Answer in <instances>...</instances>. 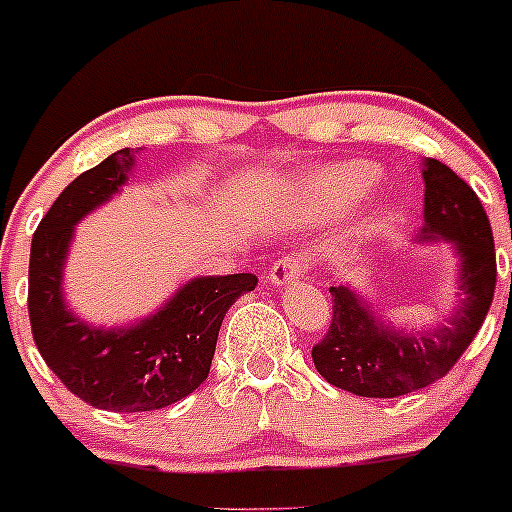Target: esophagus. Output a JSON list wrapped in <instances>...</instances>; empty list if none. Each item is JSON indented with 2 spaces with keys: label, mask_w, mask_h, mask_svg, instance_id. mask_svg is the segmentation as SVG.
I'll return each instance as SVG.
<instances>
[{
  "label": "esophagus",
  "mask_w": 512,
  "mask_h": 512,
  "mask_svg": "<svg viewBox=\"0 0 512 512\" xmlns=\"http://www.w3.org/2000/svg\"><path fill=\"white\" fill-rule=\"evenodd\" d=\"M302 262H299V257H280V260L272 265L270 270V282L275 287H287V285H294V282L302 280Z\"/></svg>",
  "instance_id": "obj_1"
}]
</instances>
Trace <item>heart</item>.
Returning a JSON list of instances; mask_svg holds the SVG:
<instances>
[{
    "label": "heart",
    "instance_id": "heart-1",
    "mask_svg": "<svg viewBox=\"0 0 512 512\" xmlns=\"http://www.w3.org/2000/svg\"><path fill=\"white\" fill-rule=\"evenodd\" d=\"M379 168L369 160H347L302 175L292 190V213L302 220H329L354 208L374 185Z\"/></svg>",
    "mask_w": 512,
    "mask_h": 512
}]
</instances>
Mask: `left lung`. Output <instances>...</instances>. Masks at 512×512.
Returning <instances> with one entry per match:
<instances>
[{"instance_id": "1", "label": "left lung", "mask_w": 512, "mask_h": 512, "mask_svg": "<svg viewBox=\"0 0 512 512\" xmlns=\"http://www.w3.org/2000/svg\"><path fill=\"white\" fill-rule=\"evenodd\" d=\"M423 230L416 242H451L458 252L461 304L433 329L404 332L349 287H332V324L312 359L332 386L366 399L411 394L453 369L483 327L495 292V245L490 220L471 185L441 160H423Z\"/></svg>"}]
</instances>
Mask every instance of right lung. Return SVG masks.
I'll return each instance as SVG.
<instances>
[{
	"mask_svg": "<svg viewBox=\"0 0 512 512\" xmlns=\"http://www.w3.org/2000/svg\"><path fill=\"white\" fill-rule=\"evenodd\" d=\"M136 153H111L66 185L36 227L29 255L36 349L71 394L118 414L165 409L193 394L210 374L225 312L257 287L250 272L193 277L156 314L116 329L91 327L66 307L61 282L74 225L126 185Z\"/></svg>",
	"mask_w": 512,
	"mask_h": 512,
	"instance_id": "obj_1",
	"label": "right lung"
}]
</instances>
